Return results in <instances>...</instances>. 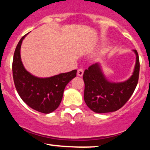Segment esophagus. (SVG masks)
Wrapping results in <instances>:
<instances>
[{
    "mask_svg": "<svg viewBox=\"0 0 150 150\" xmlns=\"http://www.w3.org/2000/svg\"><path fill=\"white\" fill-rule=\"evenodd\" d=\"M83 72H84L83 69L80 68V69H78V73H77V74H78V76L82 77L83 75Z\"/></svg>",
    "mask_w": 150,
    "mask_h": 150,
    "instance_id": "esophagus-1",
    "label": "esophagus"
}]
</instances>
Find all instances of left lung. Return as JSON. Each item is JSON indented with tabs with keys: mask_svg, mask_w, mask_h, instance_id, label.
<instances>
[{
	"mask_svg": "<svg viewBox=\"0 0 150 150\" xmlns=\"http://www.w3.org/2000/svg\"><path fill=\"white\" fill-rule=\"evenodd\" d=\"M136 62L132 75L125 81L111 82L105 77L100 62L85 70L84 100L90 110L96 113H107L120 109L130 98L139 79V60L136 50Z\"/></svg>",
	"mask_w": 150,
	"mask_h": 150,
	"instance_id": "obj_1",
	"label": "left lung"
}]
</instances>
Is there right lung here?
Here are the masks:
<instances>
[{"label":"right lung","mask_w":150,"mask_h":150,"mask_svg":"<svg viewBox=\"0 0 150 150\" xmlns=\"http://www.w3.org/2000/svg\"><path fill=\"white\" fill-rule=\"evenodd\" d=\"M28 34L20 40L14 52L13 76L15 86L21 99L30 108L48 114L58 108L64 90L69 82L76 77L77 70L49 78L32 75L25 68L21 57V45Z\"/></svg>","instance_id":"1"}]
</instances>
